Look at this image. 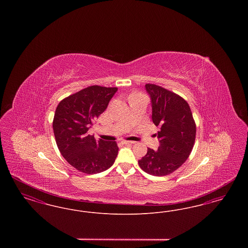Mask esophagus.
I'll list each match as a JSON object with an SVG mask.
<instances>
[{
    "label": "esophagus",
    "instance_id": "1",
    "mask_svg": "<svg viewBox=\"0 0 248 248\" xmlns=\"http://www.w3.org/2000/svg\"><path fill=\"white\" fill-rule=\"evenodd\" d=\"M123 144H133L134 141H130V140H122Z\"/></svg>",
    "mask_w": 248,
    "mask_h": 248
}]
</instances>
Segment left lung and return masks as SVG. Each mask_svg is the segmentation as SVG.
Returning <instances> with one entry per match:
<instances>
[{"mask_svg":"<svg viewBox=\"0 0 248 248\" xmlns=\"http://www.w3.org/2000/svg\"><path fill=\"white\" fill-rule=\"evenodd\" d=\"M152 104V119L159 131L157 151L148 148L139 160L142 170L161 177L171 174L188 159L195 141L196 125L189 104L181 96L165 88L148 83L145 85Z\"/></svg>","mask_w":248,"mask_h":248,"instance_id":"1","label":"left lung"}]
</instances>
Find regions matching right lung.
Returning a JSON list of instances; mask_svg holds the SVG:
<instances>
[{
    "mask_svg": "<svg viewBox=\"0 0 248 248\" xmlns=\"http://www.w3.org/2000/svg\"><path fill=\"white\" fill-rule=\"evenodd\" d=\"M117 90L89 86L64 98L57 107L53 130L59 152L71 166L85 174L105 171L117 157L116 142L95 140L87 133Z\"/></svg>",
    "mask_w": 248,
    "mask_h": 248,
    "instance_id": "add662e5",
    "label": "right lung"
}]
</instances>
